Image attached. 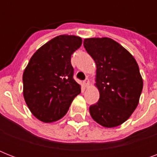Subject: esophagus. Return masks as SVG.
Wrapping results in <instances>:
<instances>
[{
    "label": "esophagus",
    "instance_id": "1",
    "mask_svg": "<svg viewBox=\"0 0 157 157\" xmlns=\"http://www.w3.org/2000/svg\"><path fill=\"white\" fill-rule=\"evenodd\" d=\"M84 85L86 87H88L90 86V81H89V79H86L85 81H84Z\"/></svg>",
    "mask_w": 157,
    "mask_h": 157
}]
</instances>
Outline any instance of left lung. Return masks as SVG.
Wrapping results in <instances>:
<instances>
[{"label":"left lung","instance_id":"8db88e82","mask_svg":"<svg viewBox=\"0 0 157 157\" xmlns=\"http://www.w3.org/2000/svg\"><path fill=\"white\" fill-rule=\"evenodd\" d=\"M84 47L96 63L99 99L90 107L94 121L107 128L129 119L139 104L144 82L131 54L111 38H88Z\"/></svg>","mask_w":157,"mask_h":157}]
</instances>
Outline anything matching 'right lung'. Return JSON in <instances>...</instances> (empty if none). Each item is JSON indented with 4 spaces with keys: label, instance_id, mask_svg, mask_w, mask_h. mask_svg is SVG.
Instances as JSON below:
<instances>
[{
    "label": "right lung",
    "instance_id": "obj_1",
    "mask_svg": "<svg viewBox=\"0 0 157 157\" xmlns=\"http://www.w3.org/2000/svg\"><path fill=\"white\" fill-rule=\"evenodd\" d=\"M76 36L60 35L45 43L23 71V97L33 116L45 123L63 117L81 86L73 78L71 56L81 47Z\"/></svg>",
    "mask_w": 157,
    "mask_h": 157
}]
</instances>
